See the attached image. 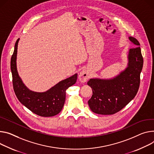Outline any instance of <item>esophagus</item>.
Wrapping results in <instances>:
<instances>
[{"label": "esophagus", "mask_w": 154, "mask_h": 154, "mask_svg": "<svg viewBox=\"0 0 154 154\" xmlns=\"http://www.w3.org/2000/svg\"><path fill=\"white\" fill-rule=\"evenodd\" d=\"M88 78H89V75L85 70H83V71H82L80 72L79 76V79L81 82L84 83V82H87L88 80Z\"/></svg>", "instance_id": "34e87169"}]
</instances>
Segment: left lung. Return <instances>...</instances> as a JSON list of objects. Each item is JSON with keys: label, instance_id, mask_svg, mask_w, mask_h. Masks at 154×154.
I'll return each mask as SVG.
<instances>
[{"label": "left lung", "instance_id": "1", "mask_svg": "<svg viewBox=\"0 0 154 154\" xmlns=\"http://www.w3.org/2000/svg\"><path fill=\"white\" fill-rule=\"evenodd\" d=\"M129 40L136 47L129 50L127 67L113 79H91L87 82L93 90L88 103L94 113L114 114L127 106L137 93L144 61L140 44L134 37H130Z\"/></svg>", "mask_w": 154, "mask_h": 154}]
</instances>
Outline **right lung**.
Returning <instances> with one entry per match:
<instances>
[{
	"instance_id": "add662e5",
	"label": "right lung",
	"mask_w": 154,
	"mask_h": 154,
	"mask_svg": "<svg viewBox=\"0 0 154 154\" xmlns=\"http://www.w3.org/2000/svg\"><path fill=\"white\" fill-rule=\"evenodd\" d=\"M19 40L20 38L15 43L10 63L13 89L18 100L33 113L39 116L52 117L57 115L64 106L66 91L75 84L77 74L60 82L45 92L39 93L29 90L23 83L17 71V55Z\"/></svg>"
}]
</instances>
